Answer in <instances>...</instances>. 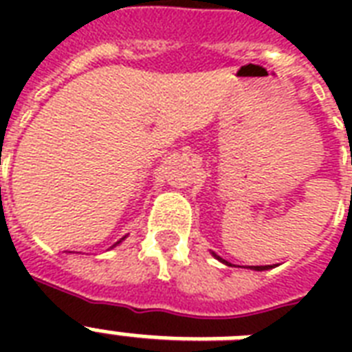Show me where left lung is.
Listing matches in <instances>:
<instances>
[{
  "mask_svg": "<svg viewBox=\"0 0 352 352\" xmlns=\"http://www.w3.org/2000/svg\"><path fill=\"white\" fill-rule=\"evenodd\" d=\"M214 257H217L219 261H223V263H226V265H228V261H225V259H223L221 256H217V254H214ZM250 268H252V270H268V268H272V267H270V265H265V267H250Z\"/></svg>",
  "mask_w": 352,
  "mask_h": 352,
  "instance_id": "1",
  "label": "left lung"
}]
</instances>
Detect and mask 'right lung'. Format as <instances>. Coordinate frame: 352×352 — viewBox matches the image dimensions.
I'll list each match as a JSON object with an SVG mask.
<instances>
[{"mask_svg": "<svg viewBox=\"0 0 352 352\" xmlns=\"http://www.w3.org/2000/svg\"><path fill=\"white\" fill-rule=\"evenodd\" d=\"M122 239H124V237H122ZM118 243H120V241H118ZM118 243H117V245H118Z\"/></svg>", "mask_w": 352, "mask_h": 352, "instance_id": "obj_1", "label": "right lung"}]
</instances>
